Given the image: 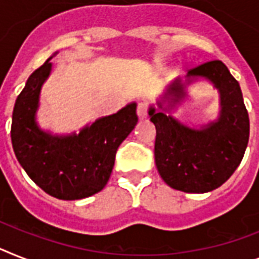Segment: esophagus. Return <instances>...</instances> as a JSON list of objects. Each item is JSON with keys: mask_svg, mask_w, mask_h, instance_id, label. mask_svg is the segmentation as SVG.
I'll return each mask as SVG.
<instances>
[{"mask_svg": "<svg viewBox=\"0 0 259 259\" xmlns=\"http://www.w3.org/2000/svg\"><path fill=\"white\" fill-rule=\"evenodd\" d=\"M138 116H139V119H142V120L148 116V104H147V103H139Z\"/></svg>", "mask_w": 259, "mask_h": 259, "instance_id": "1", "label": "esophagus"}]
</instances>
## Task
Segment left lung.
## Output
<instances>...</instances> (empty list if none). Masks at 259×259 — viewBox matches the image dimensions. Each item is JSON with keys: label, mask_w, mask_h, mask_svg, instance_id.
Returning <instances> with one entry per match:
<instances>
[{"label": "left lung", "mask_w": 259, "mask_h": 259, "mask_svg": "<svg viewBox=\"0 0 259 259\" xmlns=\"http://www.w3.org/2000/svg\"><path fill=\"white\" fill-rule=\"evenodd\" d=\"M206 80L219 91L215 121L198 127L177 119L172 112L186 100L187 87ZM148 114L156 127L155 161L170 188L185 193L217 189L240 165L249 142V115L241 87L221 61L206 62L175 79Z\"/></svg>", "instance_id": "1"}]
</instances>
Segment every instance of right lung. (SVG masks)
I'll return each instance as SVG.
<instances>
[{"label":"right lung","instance_id":"right-lung-1","mask_svg":"<svg viewBox=\"0 0 259 259\" xmlns=\"http://www.w3.org/2000/svg\"><path fill=\"white\" fill-rule=\"evenodd\" d=\"M51 55L29 76L14 104L12 144L18 163L40 189L59 200H82L108 183L115 155L138 123L136 103L67 135L42 130L37 121L40 90L50 76Z\"/></svg>","mask_w":259,"mask_h":259}]
</instances>
